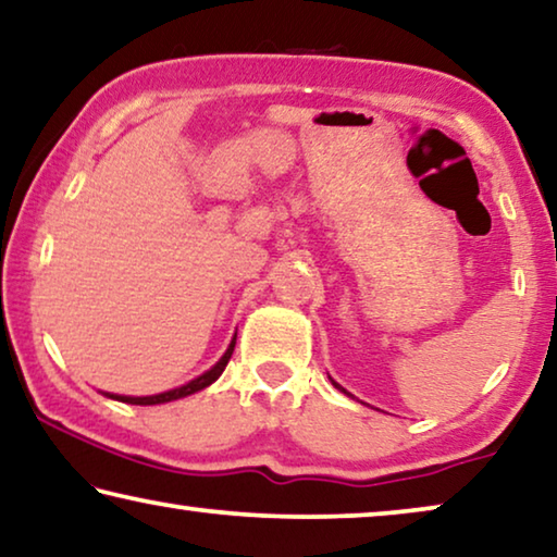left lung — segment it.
<instances>
[{
	"label": "left lung",
	"mask_w": 557,
	"mask_h": 557,
	"mask_svg": "<svg viewBox=\"0 0 557 557\" xmlns=\"http://www.w3.org/2000/svg\"><path fill=\"white\" fill-rule=\"evenodd\" d=\"M332 385H335V387H337V389H343V387H339V385H337V383H332ZM343 393H345V389H343Z\"/></svg>",
	"instance_id": "obj_1"
}]
</instances>
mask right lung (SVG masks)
<instances>
[{"mask_svg": "<svg viewBox=\"0 0 557 557\" xmlns=\"http://www.w3.org/2000/svg\"><path fill=\"white\" fill-rule=\"evenodd\" d=\"M232 350H235V343H232L230 347H227V352L222 355V360L214 364L212 370H207L205 375H199V377H195L193 383H187V385H182V387H177V389H170V393H160V395H149V397H124V395H110V397H114V400H122V403H129V405H160V403H170V400H180V397H187V395H193V393H197V389H205L207 385H212L214 380H218L222 372H225V368H227V362H230V358H232Z\"/></svg>", "mask_w": 557, "mask_h": 557, "instance_id": "obj_1", "label": "right lung"}]
</instances>
